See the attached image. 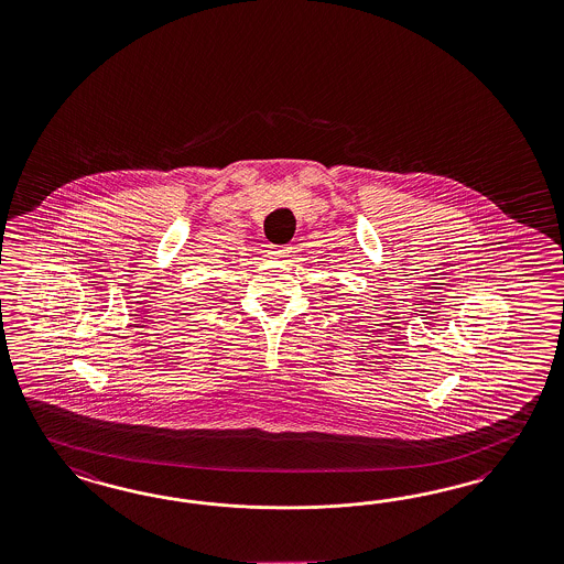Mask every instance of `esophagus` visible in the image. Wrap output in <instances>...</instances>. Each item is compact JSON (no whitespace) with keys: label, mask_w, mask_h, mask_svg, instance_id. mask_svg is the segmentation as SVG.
<instances>
[{"label":"esophagus","mask_w":564,"mask_h":564,"mask_svg":"<svg viewBox=\"0 0 564 564\" xmlns=\"http://www.w3.org/2000/svg\"><path fill=\"white\" fill-rule=\"evenodd\" d=\"M292 253V247L286 245H270V256L274 259H286Z\"/></svg>","instance_id":"obj_1"}]
</instances>
